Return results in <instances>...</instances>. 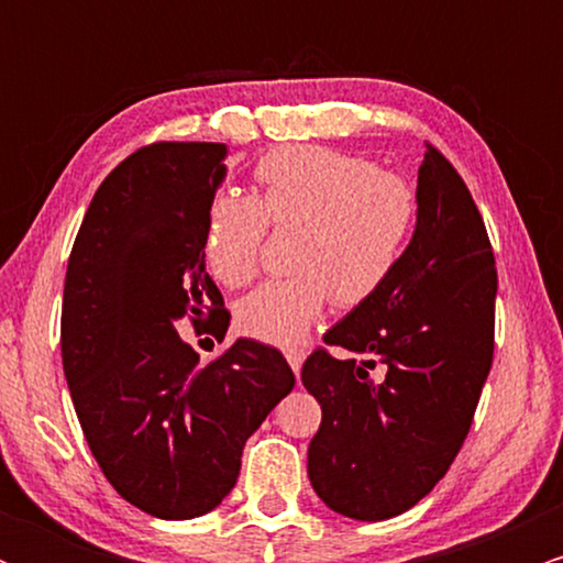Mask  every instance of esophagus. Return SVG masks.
Listing matches in <instances>:
<instances>
[{
    "instance_id": "1",
    "label": "esophagus",
    "mask_w": 563,
    "mask_h": 563,
    "mask_svg": "<svg viewBox=\"0 0 563 563\" xmlns=\"http://www.w3.org/2000/svg\"><path fill=\"white\" fill-rule=\"evenodd\" d=\"M303 357H307V354H303V349H288V352H286V360H288L290 371L299 373V371H301V365H303Z\"/></svg>"
}]
</instances>
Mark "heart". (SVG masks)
Wrapping results in <instances>:
<instances>
[{
	"instance_id": "1",
	"label": "heart",
	"mask_w": 563,
	"mask_h": 563,
	"mask_svg": "<svg viewBox=\"0 0 563 563\" xmlns=\"http://www.w3.org/2000/svg\"><path fill=\"white\" fill-rule=\"evenodd\" d=\"M254 177L260 200L228 190L209 203L203 260L222 286H245L260 264L267 222L299 224V275L262 283L235 309L243 333L299 346L333 296L357 307L386 286L416 230L418 200L399 174L318 145L277 147L256 164Z\"/></svg>"
}]
</instances>
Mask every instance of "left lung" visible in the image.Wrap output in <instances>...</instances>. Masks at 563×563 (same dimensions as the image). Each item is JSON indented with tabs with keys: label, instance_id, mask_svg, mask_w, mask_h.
Instances as JSON below:
<instances>
[{
	"label": "left lung",
	"instance_id": "obj_1",
	"mask_svg": "<svg viewBox=\"0 0 563 563\" xmlns=\"http://www.w3.org/2000/svg\"><path fill=\"white\" fill-rule=\"evenodd\" d=\"M416 232L376 296L325 333L301 384L322 407L307 452L314 493L335 514L384 521L448 474L493 367L497 269L479 209L429 145Z\"/></svg>",
	"mask_w": 563,
	"mask_h": 563
}]
</instances>
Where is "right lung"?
I'll return each mask as SVG.
<instances>
[{
	"instance_id": "1",
	"label": "right lung",
	"mask_w": 563,
	"mask_h": 563,
	"mask_svg": "<svg viewBox=\"0 0 563 563\" xmlns=\"http://www.w3.org/2000/svg\"><path fill=\"white\" fill-rule=\"evenodd\" d=\"M222 142H153L97 187L63 290V371L95 461L158 519H196L228 497L245 439L294 389L286 357L238 339L209 365L177 333L224 339L230 312L203 260Z\"/></svg>"
}]
</instances>
